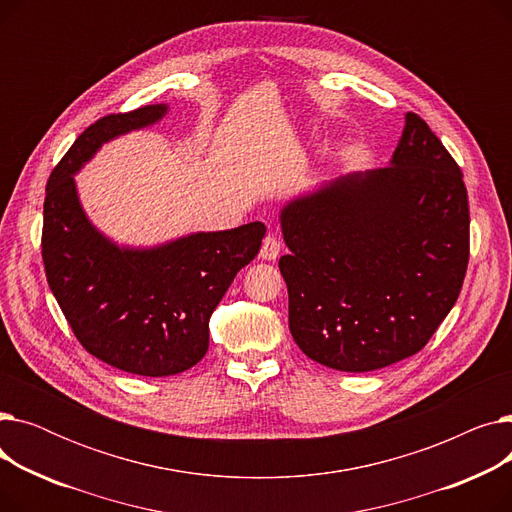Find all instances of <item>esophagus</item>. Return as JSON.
<instances>
[{
	"instance_id": "34e87169",
	"label": "esophagus",
	"mask_w": 512,
	"mask_h": 512,
	"mask_svg": "<svg viewBox=\"0 0 512 512\" xmlns=\"http://www.w3.org/2000/svg\"><path fill=\"white\" fill-rule=\"evenodd\" d=\"M282 251V242L278 236L274 234H267L263 238V245H261V251H259V257L265 259V261H274Z\"/></svg>"
}]
</instances>
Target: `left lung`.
<instances>
[{"mask_svg":"<svg viewBox=\"0 0 512 512\" xmlns=\"http://www.w3.org/2000/svg\"><path fill=\"white\" fill-rule=\"evenodd\" d=\"M288 326L326 367L363 373L407 359L454 307L469 263L463 172L417 114L390 166L353 172L280 211Z\"/></svg>","mask_w":512,"mask_h":512,"instance_id":"obj_1","label":"left lung"}]
</instances>
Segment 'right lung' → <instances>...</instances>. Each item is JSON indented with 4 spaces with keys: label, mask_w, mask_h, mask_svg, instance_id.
I'll list each match as a JSON object with an SVG mask.
<instances>
[{
    "label": "right lung",
    "mask_w": 512,
    "mask_h": 512,
    "mask_svg": "<svg viewBox=\"0 0 512 512\" xmlns=\"http://www.w3.org/2000/svg\"><path fill=\"white\" fill-rule=\"evenodd\" d=\"M166 103L91 124L47 180L41 253L49 288L87 351L116 369L164 378L197 365L209 317L259 253L265 226L195 232L157 247H120L80 205L74 174L120 134L159 122Z\"/></svg>",
    "instance_id": "obj_1"
}]
</instances>
